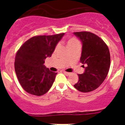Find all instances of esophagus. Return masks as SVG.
Instances as JSON below:
<instances>
[{
  "mask_svg": "<svg viewBox=\"0 0 125 125\" xmlns=\"http://www.w3.org/2000/svg\"><path fill=\"white\" fill-rule=\"evenodd\" d=\"M63 73H64V74H66V76H69V74H70V73H68V72H66V71H64Z\"/></svg>",
  "mask_w": 125,
  "mask_h": 125,
  "instance_id": "34e87169",
  "label": "esophagus"
}]
</instances>
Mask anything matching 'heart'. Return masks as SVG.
Masks as SVG:
<instances>
[{
    "label": "heart",
    "mask_w": 125,
    "mask_h": 125,
    "mask_svg": "<svg viewBox=\"0 0 125 125\" xmlns=\"http://www.w3.org/2000/svg\"><path fill=\"white\" fill-rule=\"evenodd\" d=\"M78 41L76 39V38H71L69 41H68V46H70V45L74 44H76V43H78Z\"/></svg>",
    "instance_id": "obj_1"
}]
</instances>
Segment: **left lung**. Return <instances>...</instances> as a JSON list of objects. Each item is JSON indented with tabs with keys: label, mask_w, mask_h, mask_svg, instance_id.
I'll use <instances>...</instances> for the list:
<instances>
[{
	"label": "left lung",
	"mask_w": 125,
	"mask_h": 125,
	"mask_svg": "<svg viewBox=\"0 0 125 125\" xmlns=\"http://www.w3.org/2000/svg\"><path fill=\"white\" fill-rule=\"evenodd\" d=\"M74 34L82 42L80 61L86 65H83L84 73L78 74L79 80L74 86L81 92H90L97 89L106 78L110 67V51L103 40L93 33L82 31Z\"/></svg>",
	"instance_id": "1"
}]
</instances>
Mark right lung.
I'll return each mask as SVG.
<instances>
[{
  "label": "right lung",
  "instance_id": "right-lung-1",
  "mask_svg": "<svg viewBox=\"0 0 125 125\" xmlns=\"http://www.w3.org/2000/svg\"><path fill=\"white\" fill-rule=\"evenodd\" d=\"M64 34L34 36L25 42L17 52L15 71L26 92L42 96L51 88L57 73L45 67L44 59L51 56Z\"/></svg>",
  "mask_w": 125,
  "mask_h": 125
}]
</instances>
